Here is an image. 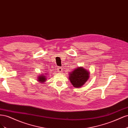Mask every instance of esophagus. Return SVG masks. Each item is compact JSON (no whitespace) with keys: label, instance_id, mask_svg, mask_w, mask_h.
I'll use <instances>...</instances> for the list:
<instances>
[{"label":"esophagus","instance_id":"1","mask_svg":"<svg viewBox=\"0 0 128 128\" xmlns=\"http://www.w3.org/2000/svg\"><path fill=\"white\" fill-rule=\"evenodd\" d=\"M62 68L59 67H58L57 68V71H58V72H62Z\"/></svg>","mask_w":128,"mask_h":128}]
</instances>
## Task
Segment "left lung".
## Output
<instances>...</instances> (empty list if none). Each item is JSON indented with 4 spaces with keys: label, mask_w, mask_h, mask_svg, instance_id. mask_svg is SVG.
<instances>
[{
    "label": "left lung",
    "mask_w": 128,
    "mask_h": 128,
    "mask_svg": "<svg viewBox=\"0 0 128 128\" xmlns=\"http://www.w3.org/2000/svg\"><path fill=\"white\" fill-rule=\"evenodd\" d=\"M90 77V72L83 67H77L69 74V79L72 86L76 88L82 87Z\"/></svg>",
    "instance_id": "8db88e82"
}]
</instances>
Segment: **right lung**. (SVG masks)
<instances>
[{"mask_svg": "<svg viewBox=\"0 0 128 128\" xmlns=\"http://www.w3.org/2000/svg\"><path fill=\"white\" fill-rule=\"evenodd\" d=\"M46 73H45V74H46ZM46 75H39L38 76V77H37V80H38V82H40V83H44V82H45V81L46 80V78H47V77H46Z\"/></svg>", "mask_w": 128, "mask_h": 128, "instance_id": "right-lung-1", "label": "right lung"}]
</instances>
